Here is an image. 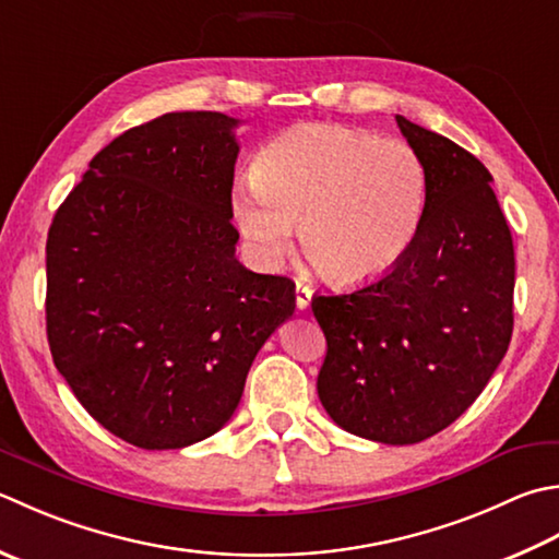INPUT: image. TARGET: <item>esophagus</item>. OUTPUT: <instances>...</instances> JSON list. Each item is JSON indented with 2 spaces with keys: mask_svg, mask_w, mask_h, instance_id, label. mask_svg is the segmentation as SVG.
<instances>
[{
  "mask_svg": "<svg viewBox=\"0 0 559 559\" xmlns=\"http://www.w3.org/2000/svg\"><path fill=\"white\" fill-rule=\"evenodd\" d=\"M310 300H312V288L308 286V283H302V281L295 283V305H298V310H308Z\"/></svg>",
  "mask_w": 559,
  "mask_h": 559,
  "instance_id": "1",
  "label": "esophagus"
}]
</instances>
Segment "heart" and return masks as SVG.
I'll return each instance as SVG.
<instances>
[{
	"mask_svg": "<svg viewBox=\"0 0 559 559\" xmlns=\"http://www.w3.org/2000/svg\"><path fill=\"white\" fill-rule=\"evenodd\" d=\"M426 191V164L404 140L308 123L271 142L254 179L233 189L229 207L257 264H283L300 221L302 245L326 278L358 286L388 273L409 249Z\"/></svg>",
	"mask_w": 559,
	"mask_h": 559,
	"instance_id": "obj_1",
	"label": "heart"
}]
</instances>
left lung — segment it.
<instances>
[{
	"label": "left lung",
	"instance_id": "obj_1",
	"mask_svg": "<svg viewBox=\"0 0 559 559\" xmlns=\"http://www.w3.org/2000/svg\"><path fill=\"white\" fill-rule=\"evenodd\" d=\"M429 177L409 249L380 281L314 295L326 336L317 395L344 431L409 445L473 404L513 332V239L491 174L475 155L404 116Z\"/></svg>",
	"mask_w": 559,
	"mask_h": 559
}]
</instances>
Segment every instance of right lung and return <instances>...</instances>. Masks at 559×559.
I'll list each match as a JSON object with an SVG mask.
<instances>
[{"mask_svg": "<svg viewBox=\"0 0 559 559\" xmlns=\"http://www.w3.org/2000/svg\"><path fill=\"white\" fill-rule=\"evenodd\" d=\"M237 118L164 114L90 162L52 217L46 326L55 368L118 439L199 443L233 417L295 283L239 264Z\"/></svg>", "mask_w": 559, "mask_h": 559, "instance_id": "right-lung-1", "label": "right lung"}]
</instances>
